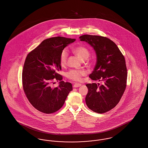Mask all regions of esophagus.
Masks as SVG:
<instances>
[{
    "instance_id": "1",
    "label": "esophagus",
    "mask_w": 148,
    "mask_h": 148,
    "mask_svg": "<svg viewBox=\"0 0 148 148\" xmlns=\"http://www.w3.org/2000/svg\"><path fill=\"white\" fill-rule=\"evenodd\" d=\"M81 85H82V84H80V83H75V84H74V85H73V87L74 88H77V87L80 86Z\"/></svg>"
}]
</instances>
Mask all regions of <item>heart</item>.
I'll use <instances>...</instances> for the list:
<instances>
[{
	"instance_id": "obj_1",
	"label": "heart",
	"mask_w": 148,
	"mask_h": 148,
	"mask_svg": "<svg viewBox=\"0 0 148 148\" xmlns=\"http://www.w3.org/2000/svg\"><path fill=\"white\" fill-rule=\"evenodd\" d=\"M73 51L82 60H84L86 59L90 55V52L89 50L82 45H79L75 47L73 49ZM68 56V53L66 50L64 49L62 51L59 56L60 64L62 66H64L66 63ZM86 71L84 70L71 69L65 73V76L68 79L71 80L80 82L82 80L83 77L86 75Z\"/></svg>"
}]
</instances>
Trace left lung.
I'll return each mask as SVG.
<instances>
[{
	"label": "left lung",
	"instance_id": "obj_1",
	"mask_svg": "<svg viewBox=\"0 0 148 148\" xmlns=\"http://www.w3.org/2000/svg\"><path fill=\"white\" fill-rule=\"evenodd\" d=\"M80 41L89 44L95 50L97 60L89 77L101 84H86L85 98L88 107L95 113L110 110L119 102L127 86V69L124 56L110 39L99 35H83Z\"/></svg>",
	"mask_w": 148,
	"mask_h": 148
}]
</instances>
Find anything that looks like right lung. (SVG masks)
Here are the masks:
<instances>
[{
  "mask_svg": "<svg viewBox=\"0 0 148 148\" xmlns=\"http://www.w3.org/2000/svg\"><path fill=\"white\" fill-rule=\"evenodd\" d=\"M75 41V39L63 36L48 38L27 55L22 72L23 88L29 101L39 112H56L73 90L71 83L61 81L63 77L57 71L62 69L59 62L62 51ZM54 80L61 81L56 88L50 85Z\"/></svg>",
  "mask_w": 148,
  "mask_h": 148,
  "instance_id": "obj_1",
  "label": "right lung"
}]
</instances>
